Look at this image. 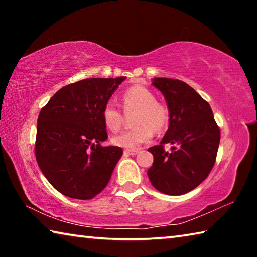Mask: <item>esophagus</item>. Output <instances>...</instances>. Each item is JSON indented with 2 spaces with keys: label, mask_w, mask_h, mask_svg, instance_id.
Listing matches in <instances>:
<instances>
[{
  "label": "esophagus",
  "mask_w": 257,
  "mask_h": 257,
  "mask_svg": "<svg viewBox=\"0 0 257 257\" xmlns=\"http://www.w3.org/2000/svg\"><path fill=\"white\" fill-rule=\"evenodd\" d=\"M138 153V150H124V154L127 155H136Z\"/></svg>",
  "instance_id": "obj_1"
}]
</instances>
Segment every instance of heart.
I'll use <instances>...</instances> for the list:
<instances>
[{"label": "heart", "instance_id": "b5f03b06", "mask_svg": "<svg viewBox=\"0 0 257 257\" xmlns=\"http://www.w3.org/2000/svg\"><path fill=\"white\" fill-rule=\"evenodd\" d=\"M121 102L124 110L137 112L134 118V128L115 135L112 138L113 144L135 150L144 143L150 142L155 132H162L170 121V111L164 103L156 101L155 95L143 86H133L125 89ZM103 121L112 132H118L122 125V113L113 102H107L103 107Z\"/></svg>", "mask_w": 257, "mask_h": 257}]
</instances>
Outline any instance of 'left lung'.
Returning a JSON list of instances; mask_svg holds the SVG:
<instances>
[{"mask_svg": "<svg viewBox=\"0 0 257 257\" xmlns=\"http://www.w3.org/2000/svg\"><path fill=\"white\" fill-rule=\"evenodd\" d=\"M170 111L168 132L160 145L150 147L154 156L147 175L155 189L178 196L196 188L214 167L220 144V128L212 108L186 82L170 78H154ZM164 144H172L170 152Z\"/></svg>", "mask_w": 257, "mask_h": 257, "instance_id": "left-lung-1", "label": "left lung"}]
</instances>
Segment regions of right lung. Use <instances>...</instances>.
<instances>
[{
	"mask_svg": "<svg viewBox=\"0 0 257 257\" xmlns=\"http://www.w3.org/2000/svg\"><path fill=\"white\" fill-rule=\"evenodd\" d=\"M125 77L88 78L58 90L37 120L35 155L61 194L92 199L105 188L123 151L107 139L103 107Z\"/></svg>",
	"mask_w": 257,
	"mask_h": 257,
	"instance_id": "add662e5",
	"label": "right lung"
}]
</instances>
